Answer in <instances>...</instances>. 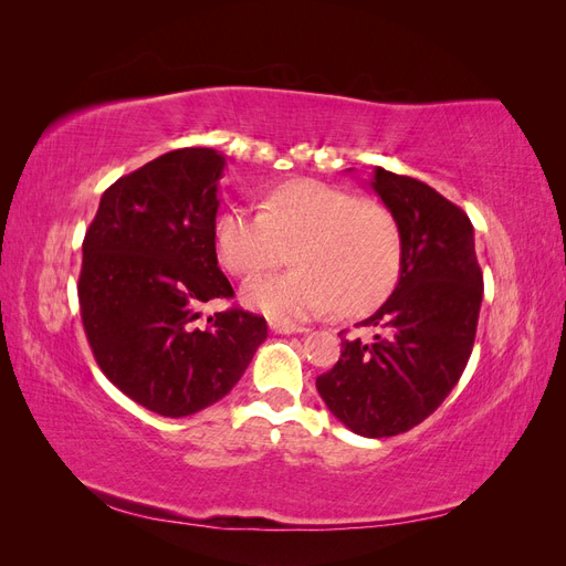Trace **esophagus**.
I'll return each mask as SVG.
<instances>
[{"mask_svg":"<svg viewBox=\"0 0 566 566\" xmlns=\"http://www.w3.org/2000/svg\"><path fill=\"white\" fill-rule=\"evenodd\" d=\"M271 333L276 335H293V333H304V328H300V325H290V323H279V321H271L269 323Z\"/></svg>","mask_w":566,"mask_h":566,"instance_id":"1","label":"esophagus"}]
</instances>
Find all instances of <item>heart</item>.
<instances>
[{"mask_svg":"<svg viewBox=\"0 0 566 566\" xmlns=\"http://www.w3.org/2000/svg\"><path fill=\"white\" fill-rule=\"evenodd\" d=\"M214 248L221 264L245 279L283 264L295 248L297 269L243 287L250 310L279 323L335 306L366 314L391 293L401 271V231L389 208L314 179L276 186L262 210L221 212Z\"/></svg>","mask_w":566,"mask_h":566,"instance_id":"1","label":"heart"}]
</instances>
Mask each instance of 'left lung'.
<instances>
[{
  "label": "left lung",
  "instance_id": "1",
  "mask_svg": "<svg viewBox=\"0 0 566 566\" xmlns=\"http://www.w3.org/2000/svg\"><path fill=\"white\" fill-rule=\"evenodd\" d=\"M370 188L401 231L399 283L361 321L382 333L370 342L342 339L339 361L318 375L316 389L352 432L382 439L420 424L458 385L474 345L484 276L472 221L458 205L382 167L373 169Z\"/></svg>",
  "mask_w": 566,
  "mask_h": 566
}]
</instances>
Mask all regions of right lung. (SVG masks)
Wrapping results in <instances>:
<instances>
[{
  "mask_svg": "<svg viewBox=\"0 0 566 566\" xmlns=\"http://www.w3.org/2000/svg\"><path fill=\"white\" fill-rule=\"evenodd\" d=\"M227 158L179 148L108 186L82 243V325L98 368L165 418L193 416L241 380L266 321L202 304L233 297L217 264L214 224Z\"/></svg>",
  "mask_w": 566,
  "mask_h": 566,
  "instance_id": "right-lung-1",
  "label": "right lung"
}]
</instances>
